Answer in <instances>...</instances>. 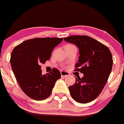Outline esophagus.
<instances>
[{
	"mask_svg": "<svg viewBox=\"0 0 124 124\" xmlns=\"http://www.w3.org/2000/svg\"><path fill=\"white\" fill-rule=\"evenodd\" d=\"M61 75H62V77H66V76H69L70 75L69 73L67 72V71H61Z\"/></svg>",
	"mask_w": 124,
	"mask_h": 124,
	"instance_id": "esophagus-1",
	"label": "esophagus"
}]
</instances>
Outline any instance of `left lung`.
<instances>
[{
	"label": "left lung",
	"instance_id": "8db88e82",
	"mask_svg": "<svg viewBox=\"0 0 124 124\" xmlns=\"http://www.w3.org/2000/svg\"><path fill=\"white\" fill-rule=\"evenodd\" d=\"M64 40L78 48L80 55L75 67L79 69L76 70L84 74L69 86L70 94L78 103H90L99 96L108 81L113 65L112 54L106 46L87 36H70Z\"/></svg>",
	"mask_w": 124,
	"mask_h": 124
}]
</instances>
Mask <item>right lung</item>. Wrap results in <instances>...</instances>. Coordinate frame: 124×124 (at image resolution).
Masks as SVG:
<instances>
[{
	"instance_id": "obj_1",
	"label": "right lung",
	"mask_w": 124,
	"mask_h": 124,
	"mask_svg": "<svg viewBox=\"0 0 124 124\" xmlns=\"http://www.w3.org/2000/svg\"><path fill=\"white\" fill-rule=\"evenodd\" d=\"M63 38H34L16 46L11 53V67L23 91L35 100H43L51 95L61 73L53 69L42 75L40 64L50 58L52 51Z\"/></svg>"
}]
</instances>
